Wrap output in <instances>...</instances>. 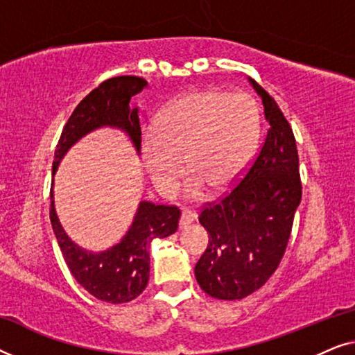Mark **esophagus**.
Returning <instances> with one entry per match:
<instances>
[{"label": "esophagus", "mask_w": 355, "mask_h": 355, "mask_svg": "<svg viewBox=\"0 0 355 355\" xmlns=\"http://www.w3.org/2000/svg\"><path fill=\"white\" fill-rule=\"evenodd\" d=\"M196 220H197V213H193L191 210H184L182 215H181V220H179V227L184 230V227L192 225V223Z\"/></svg>", "instance_id": "1"}]
</instances>
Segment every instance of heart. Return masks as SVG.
<instances>
[{"label": "heart", "instance_id": "obj_1", "mask_svg": "<svg viewBox=\"0 0 355 355\" xmlns=\"http://www.w3.org/2000/svg\"><path fill=\"white\" fill-rule=\"evenodd\" d=\"M261 114L247 94L192 90L174 98L157 121V134L142 137V158L155 186L171 196L186 173L187 197L231 191L254 162Z\"/></svg>", "mask_w": 355, "mask_h": 355}]
</instances>
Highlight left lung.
<instances>
[{
    "instance_id": "8db88e82",
    "label": "left lung",
    "mask_w": 355,
    "mask_h": 355,
    "mask_svg": "<svg viewBox=\"0 0 355 355\" xmlns=\"http://www.w3.org/2000/svg\"><path fill=\"white\" fill-rule=\"evenodd\" d=\"M249 82L270 125L265 144L239 186L198 216L208 247L196 278L208 295L221 300L247 297L275 273L302 197L293 129L276 101L254 79Z\"/></svg>"
}]
</instances>
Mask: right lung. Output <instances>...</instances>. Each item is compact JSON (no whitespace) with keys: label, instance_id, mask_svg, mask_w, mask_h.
<instances>
[{"label":"right lung","instance_id":"1","mask_svg":"<svg viewBox=\"0 0 355 355\" xmlns=\"http://www.w3.org/2000/svg\"><path fill=\"white\" fill-rule=\"evenodd\" d=\"M147 80L135 76L111 77L92 90L67 119L55 150L53 178L66 153L82 137L101 128L118 129L140 152L139 108L130 98L147 89ZM55 179L51 182L50 220L58 244L77 283L94 297L110 304H124L139 297L150 276V247L153 239L176 232L181 211L176 207L140 200L129 230L118 244L101 252L87 250L67 236L55 208Z\"/></svg>","mask_w":355,"mask_h":355}]
</instances>
